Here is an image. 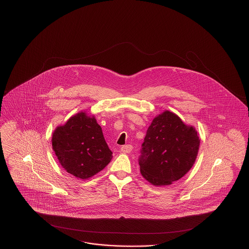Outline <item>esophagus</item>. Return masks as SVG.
<instances>
[{"label":"esophagus","instance_id":"1","mask_svg":"<svg viewBox=\"0 0 249 249\" xmlns=\"http://www.w3.org/2000/svg\"><path fill=\"white\" fill-rule=\"evenodd\" d=\"M131 150H132V145H131V144L123 145V146H121V148H120V151L123 152V153H130Z\"/></svg>","mask_w":249,"mask_h":249}]
</instances>
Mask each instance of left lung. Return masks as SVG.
<instances>
[{"label":"left lung","mask_w":249,"mask_h":249,"mask_svg":"<svg viewBox=\"0 0 249 249\" xmlns=\"http://www.w3.org/2000/svg\"><path fill=\"white\" fill-rule=\"evenodd\" d=\"M199 147L195 128L166 110L152 120L146 130L139 158L142 178L156 187L171 185L190 171Z\"/></svg>","instance_id":"8db88e82"}]
</instances>
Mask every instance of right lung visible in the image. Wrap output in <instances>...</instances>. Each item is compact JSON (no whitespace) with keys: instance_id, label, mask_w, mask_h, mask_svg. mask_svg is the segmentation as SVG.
Here are the masks:
<instances>
[{"instance_id":"right-lung-1","label":"right lung","mask_w":249,"mask_h":249,"mask_svg":"<svg viewBox=\"0 0 249 249\" xmlns=\"http://www.w3.org/2000/svg\"><path fill=\"white\" fill-rule=\"evenodd\" d=\"M51 141L60 165L79 179L92 178L113 158L94 116L83 111L58 126Z\"/></svg>"}]
</instances>
